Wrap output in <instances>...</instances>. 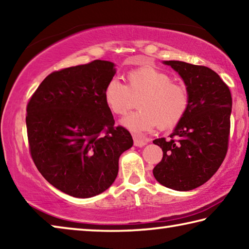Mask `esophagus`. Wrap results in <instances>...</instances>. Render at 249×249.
I'll return each instance as SVG.
<instances>
[{"mask_svg": "<svg viewBox=\"0 0 249 249\" xmlns=\"http://www.w3.org/2000/svg\"><path fill=\"white\" fill-rule=\"evenodd\" d=\"M147 144V142L145 140H142L138 136H134V145L137 147H142Z\"/></svg>", "mask_w": 249, "mask_h": 249, "instance_id": "obj_1", "label": "esophagus"}]
</instances>
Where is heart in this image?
<instances>
[{
  "mask_svg": "<svg viewBox=\"0 0 249 249\" xmlns=\"http://www.w3.org/2000/svg\"><path fill=\"white\" fill-rule=\"evenodd\" d=\"M128 86L112 79L104 90V101L113 114L125 116L140 99V111L122 121L135 134L155 129H170L183 119L190 96L183 84L175 82L165 71L155 67H141L127 74Z\"/></svg>",
  "mask_w": 249,
  "mask_h": 249,
  "instance_id": "heart-1",
  "label": "heart"
}]
</instances>
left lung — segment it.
I'll list each match as a JSON object with an SVG mask.
<instances>
[{
    "instance_id": "8db88e82",
    "label": "left lung",
    "mask_w": 249,
    "mask_h": 249,
    "mask_svg": "<svg viewBox=\"0 0 249 249\" xmlns=\"http://www.w3.org/2000/svg\"><path fill=\"white\" fill-rule=\"evenodd\" d=\"M189 91L188 111L170 140L153 142L162 149V159L153 174L160 184L189 191L211 179L224 160L231 128V95L215 71L204 66L169 60Z\"/></svg>"
}]
</instances>
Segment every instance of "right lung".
Instances as JSON below:
<instances>
[{
  "mask_svg": "<svg viewBox=\"0 0 249 249\" xmlns=\"http://www.w3.org/2000/svg\"><path fill=\"white\" fill-rule=\"evenodd\" d=\"M115 72L114 64L105 60L54 71L27 104L34 163L66 195L86 199L104 192L116 179L120 156L133 146L132 135L115 127L104 101Z\"/></svg>",
  "mask_w": 249,
  "mask_h": 249,
  "instance_id": "1",
  "label": "right lung"
}]
</instances>
